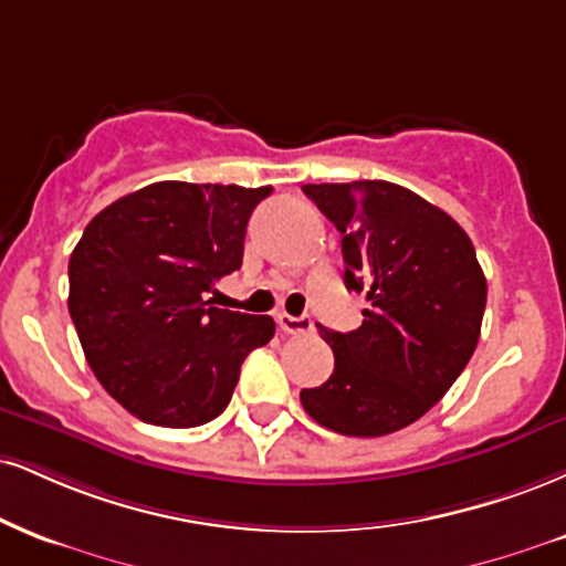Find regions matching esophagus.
Segmentation results:
<instances>
[{
	"mask_svg": "<svg viewBox=\"0 0 566 566\" xmlns=\"http://www.w3.org/2000/svg\"><path fill=\"white\" fill-rule=\"evenodd\" d=\"M276 324L287 335H305V332L313 329V322L308 316H290V313H276Z\"/></svg>",
	"mask_w": 566,
	"mask_h": 566,
	"instance_id": "1",
	"label": "esophagus"
}]
</instances>
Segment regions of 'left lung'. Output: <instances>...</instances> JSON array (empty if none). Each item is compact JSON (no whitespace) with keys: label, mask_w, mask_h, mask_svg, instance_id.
Listing matches in <instances>:
<instances>
[{"label":"left lung","mask_w":566,"mask_h":566,"mask_svg":"<svg viewBox=\"0 0 566 566\" xmlns=\"http://www.w3.org/2000/svg\"><path fill=\"white\" fill-rule=\"evenodd\" d=\"M343 234L345 287L369 308L353 332H318L335 353L324 385L301 392L308 417L348 438H382L424 417L480 339L488 282L467 231L390 181L305 184Z\"/></svg>","instance_id":"1"}]
</instances>
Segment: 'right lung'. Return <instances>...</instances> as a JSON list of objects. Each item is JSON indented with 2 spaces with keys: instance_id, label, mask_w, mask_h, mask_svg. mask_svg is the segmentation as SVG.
Here are the masks:
<instances>
[{
  "instance_id": "obj_1",
  "label": "right lung",
  "mask_w": 566,
  "mask_h": 566,
  "mask_svg": "<svg viewBox=\"0 0 566 566\" xmlns=\"http://www.w3.org/2000/svg\"><path fill=\"white\" fill-rule=\"evenodd\" d=\"M269 195L158 181L88 221L67 263V311L94 377L136 419L176 430L216 419L248 353L274 337L271 316L206 301L242 265L250 213Z\"/></svg>"
}]
</instances>
